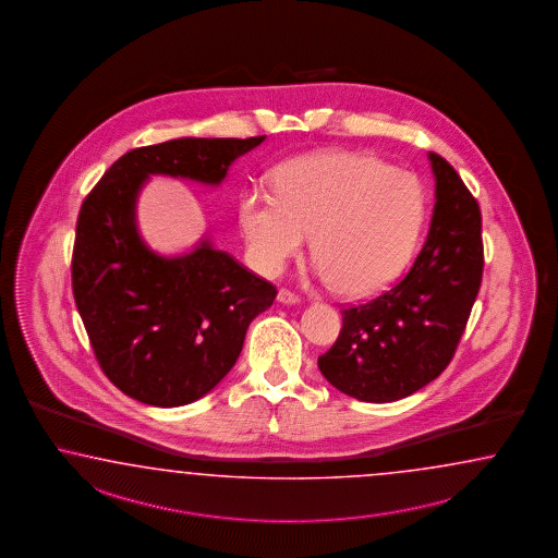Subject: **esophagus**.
I'll use <instances>...</instances> for the list:
<instances>
[{
    "label": "esophagus",
    "instance_id": "34e87169",
    "mask_svg": "<svg viewBox=\"0 0 558 558\" xmlns=\"http://www.w3.org/2000/svg\"><path fill=\"white\" fill-rule=\"evenodd\" d=\"M278 302H282V304H299V294H294V292L282 288V290L278 292Z\"/></svg>",
    "mask_w": 558,
    "mask_h": 558
}]
</instances>
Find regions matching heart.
Instances as JSON below:
<instances>
[{"label": "heart", "instance_id": "obj_1", "mask_svg": "<svg viewBox=\"0 0 558 558\" xmlns=\"http://www.w3.org/2000/svg\"><path fill=\"white\" fill-rule=\"evenodd\" d=\"M425 218L422 183L405 169L349 150L286 161L274 190L240 199V228L259 272H282L313 233L318 272L344 296H368L405 268Z\"/></svg>", "mask_w": 558, "mask_h": 558}]
</instances>
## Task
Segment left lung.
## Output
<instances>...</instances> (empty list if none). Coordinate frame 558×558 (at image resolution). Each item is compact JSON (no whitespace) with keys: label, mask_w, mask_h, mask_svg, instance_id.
<instances>
[{"label":"left lung","mask_w":558,"mask_h":558,"mask_svg":"<svg viewBox=\"0 0 558 558\" xmlns=\"http://www.w3.org/2000/svg\"><path fill=\"white\" fill-rule=\"evenodd\" d=\"M432 228L411 270L377 299L342 311L318 368L340 393L389 403L444 373L462 339L484 270L482 216L456 169L429 153Z\"/></svg>","instance_id":"left-lung-1"}]
</instances>
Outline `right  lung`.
<instances>
[{
    "instance_id": "right-lung-1",
    "label": "right lung",
    "mask_w": 558,
    "mask_h": 558,
    "mask_svg": "<svg viewBox=\"0 0 558 558\" xmlns=\"http://www.w3.org/2000/svg\"><path fill=\"white\" fill-rule=\"evenodd\" d=\"M266 136L173 138L129 150L96 183L76 221L72 292L96 361L124 395L179 408L209 393L235 365L245 330L276 288L205 238L165 258L143 242L136 197L150 175L218 187Z\"/></svg>"
}]
</instances>
